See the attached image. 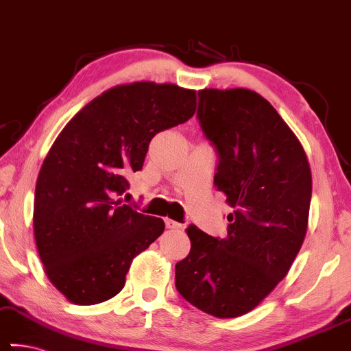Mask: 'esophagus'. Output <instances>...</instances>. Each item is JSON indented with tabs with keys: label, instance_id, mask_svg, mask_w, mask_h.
Returning <instances> with one entry per match:
<instances>
[{
	"label": "esophagus",
	"instance_id": "34e87169",
	"mask_svg": "<svg viewBox=\"0 0 351 351\" xmlns=\"http://www.w3.org/2000/svg\"><path fill=\"white\" fill-rule=\"evenodd\" d=\"M165 225H166L167 230H180V228H182L180 223L171 220V218H165Z\"/></svg>",
	"mask_w": 351,
	"mask_h": 351
}]
</instances>
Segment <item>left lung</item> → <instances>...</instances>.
I'll return each mask as SVG.
<instances>
[{"label": "left lung", "instance_id": "1", "mask_svg": "<svg viewBox=\"0 0 351 351\" xmlns=\"http://www.w3.org/2000/svg\"><path fill=\"white\" fill-rule=\"evenodd\" d=\"M197 95V119L218 154L213 185L232 213L225 239L190 225L191 248L176 264V287L199 311L236 318L260 306L296 260L308 225L312 172L296 134L256 91Z\"/></svg>", "mask_w": 351, "mask_h": 351}]
</instances>
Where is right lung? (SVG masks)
I'll list each match as a JSON object with an SVG mask.
<instances>
[{
  "instance_id": "obj_1",
  "label": "right lung",
  "mask_w": 351,
  "mask_h": 351,
  "mask_svg": "<svg viewBox=\"0 0 351 351\" xmlns=\"http://www.w3.org/2000/svg\"><path fill=\"white\" fill-rule=\"evenodd\" d=\"M196 91L131 82L96 96L55 139L34 191L33 231L44 272L69 302L93 306L125 287L131 263L165 231L121 202L152 138L195 115Z\"/></svg>"
}]
</instances>
